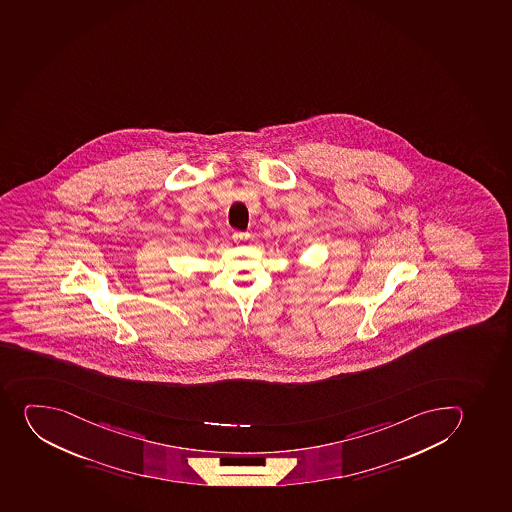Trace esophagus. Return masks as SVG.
<instances>
[{"instance_id": "1", "label": "esophagus", "mask_w": 512, "mask_h": 512, "mask_svg": "<svg viewBox=\"0 0 512 512\" xmlns=\"http://www.w3.org/2000/svg\"><path fill=\"white\" fill-rule=\"evenodd\" d=\"M249 237V232H240V230H235L234 234H232V239H234L235 242H244V240L249 239Z\"/></svg>"}]
</instances>
